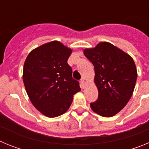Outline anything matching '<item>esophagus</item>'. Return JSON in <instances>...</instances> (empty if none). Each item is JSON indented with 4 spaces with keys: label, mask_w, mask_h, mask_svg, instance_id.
<instances>
[{
    "label": "esophagus",
    "mask_w": 149,
    "mask_h": 149,
    "mask_svg": "<svg viewBox=\"0 0 149 149\" xmlns=\"http://www.w3.org/2000/svg\"><path fill=\"white\" fill-rule=\"evenodd\" d=\"M81 85L83 88H84V86H85V85H86V81H84V79H81Z\"/></svg>",
    "instance_id": "esophagus-1"
}]
</instances>
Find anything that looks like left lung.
Masks as SVG:
<instances>
[{
	"label": "left lung",
	"instance_id": "8db88e82",
	"mask_svg": "<svg viewBox=\"0 0 149 149\" xmlns=\"http://www.w3.org/2000/svg\"><path fill=\"white\" fill-rule=\"evenodd\" d=\"M84 55L94 65L98 99L90 103L98 115L111 117L125 107L134 92L137 77L131 56L108 42L84 50Z\"/></svg>",
	"mask_w": 149,
	"mask_h": 149
}]
</instances>
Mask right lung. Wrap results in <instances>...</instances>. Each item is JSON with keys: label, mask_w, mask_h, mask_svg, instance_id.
<instances>
[{"label": "right lung", "mask_w": 149, "mask_h": 149, "mask_svg": "<svg viewBox=\"0 0 149 149\" xmlns=\"http://www.w3.org/2000/svg\"><path fill=\"white\" fill-rule=\"evenodd\" d=\"M72 50L53 41L33 50L26 58L23 81L30 101L39 111L53 118L68 110L81 90L67 60Z\"/></svg>", "instance_id": "right-lung-1"}]
</instances>
